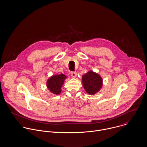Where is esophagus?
Segmentation results:
<instances>
[{
    "label": "esophagus",
    "instance_id": "34e87169",
    "mask_svg": "<svg viewBox=\"0 0 147 147\" xmlns=\"http://www.w3.org/2000/svg\"><path fill=\"white\" fill-rule=\"evenodd\" d=\"M71 76L72 77V78H76V76H77V74L76 73V72H71Z\"/></svg>",
    "mask_w": 147,
    "mask_h": 147
}]
</instances>
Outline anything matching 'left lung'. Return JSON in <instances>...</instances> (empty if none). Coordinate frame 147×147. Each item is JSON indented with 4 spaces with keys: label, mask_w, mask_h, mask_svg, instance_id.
Segmentation results:
<instances>
[{
    "label": "left lung",
    "mask_w": 147,
    "mask_h": 147,
    "mask_svg": "<svg viewBox=\"0 0 147 147\" xmlns=\"http://www.w3.org/2000/svg\"><path fill=\"white\" fill-rule=\"evenodd\" d=\"M82 82L85 91L89 94H94L98 92L102 85L101 77L92 71L83 76Z\"/></svg>",
    "instance_id": "1"
}]
</instances>
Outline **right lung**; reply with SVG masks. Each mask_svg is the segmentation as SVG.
<instances>
[{
  "label": "right lung",
  "instance_id": "obj_1",
  "mask_svg": "<svg viewBox=\"0 0 147 147\" xmlns=\"http://www.w3.org/2000/svg\"><path fill=\"white\" fill-rule=\"evenodd\" d=\"M65 78L66 76L62 74L61 75H53L50 78L47 82V88L53 93L59 94L61 92V88Z\"/></svg>",
  "mask_w": 147,
  "mask_h": 147
}]
</instances>
